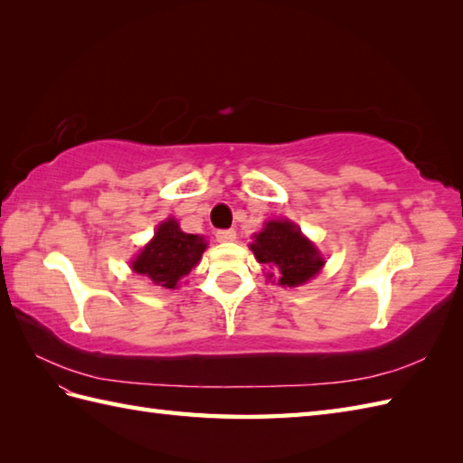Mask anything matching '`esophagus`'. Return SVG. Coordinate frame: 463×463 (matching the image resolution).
I'll list each match as a JSON object with an SVG mask.
<instances>
[{"label":"esophagus","instance_id":"1","mask_svg":"<svg viewBox=\"0 0 463 463\" xmlns=\"http://www.w3.org/2000/svg\"><path fill=\"white\" fill-rule=\"evenodd\" d=\"M234 239H237V231H232V229L216 231V241H219V242H231Z\"/></svg>","mask_w":463,"mask_h":463}]
</instances>
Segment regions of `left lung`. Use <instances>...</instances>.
I'll return each instance as SVG.
<instances>
[{"mask_svg":"<svg viewBox=\"0 0 463 463\" xmlns=\"http://www.w3.org/2000/svg\"><path fill=\"white\" fill-rule=\"evenodd\" d=\"M250 250L260 264L279 270L280 287H300L317 277L324 267V259L292 221H269L264 229L254 234ZM272 279V272H269Z\"/></svg>","mask_w":463,"mask_h":463,"instance_id":"1","label":"left lung"}]
</instances>
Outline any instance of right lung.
<instances>
[{
    "label": "right lung",
    "instance_id": "obj_1",
    "mask_svg": "<svg viewBox=\"0 0 463 463\" xmlns=\"http://www.w3.org/2000/svg\"><path fill=\"white\" fill-rule=\"evenodd\" d=\"M204 249L203 237L183 232L179 222L166 219L156 226L151 242L137 254L131 269L149 279L155 287L176 288V284L199 264Z\"/></svg>",
    "mask_w": 463,
    "mask_h": 463
}]
</instances>
